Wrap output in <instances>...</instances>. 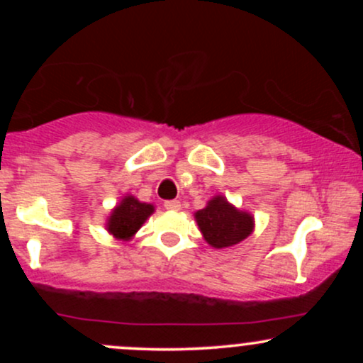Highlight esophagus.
Wrapping results in <instances>:
<instances>
[{
  "label": "esophagus",
  "instance_id": "34e87169",
  "mask_svg": "<svg viewBox=\"0 0 363 363\" xmlns=\"http://www.w3.org/2000/svg\"><path fill=\"white\" fill-rule=\"evenodd\" d=\"M164 206L167 208V210L177 211V210H181V201H179V199H169V201L164 203Z\"/></svg>",
  "mask_w": 363,
  "mask_h": 363
}]
</instances>
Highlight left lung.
<instances>
[{"mask_svg": "<svg viewBox=\"0 0 363 363\" xmlns=\"http://www.w3.org/2000/svg\"><path fill=\"white\" fill-rule=\"evenodd\" d=\"M196 222L206 242L216 249L239 244L252 232V216L235 210L222 196H216L206 208L196 211Z\"/></svg>", "mask_w": 363, "mask_h": 363, "instance_id": "obj_1", "label": "left lung"}]
</instances>
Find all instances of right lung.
Instances as JSON below:
<instances>
[{
  "label": "right lung",
  "mask_w": 363,
  "mask_h": 363,
  "mask_svg": "<svg viewBox=\"0 0 363 363\" xmlns=\"http://www.w3.org/2000/svg\"><path fill=\"white\" fill-rule=\"evenodd\" d=\"M153 213V206L147 203H140L138 199L133 196H126L121 201L119 206L114 208L112 211L109 223H107V230L111 232L116 239L128 240L129 237L135 235L145 220Z\"/></svg>",
  "instance_id": "right-lung-1"
}]
</instances>
